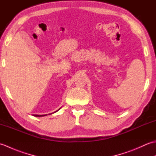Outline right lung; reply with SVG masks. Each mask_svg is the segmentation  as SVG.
I'll list each match as a JSON object with an SVG mask.
<instances>
[{
	"label": "right lung",
	"instance_id": "right-lung-1",
	"mask_svg": "<svg viewBox=\"0 0 156 156\" xmlns=\"http://www.w3.org/2000/svg\"><path fill=\"white\" fill-rule=\"evenodd\" d=\"M60 109V108H59ZM58 111H56L55 112H57ZM34 116H35V117H44V116H45V115H33Z\"/></svg>",
	"mask_w": 156,
	"mask_h": 156
}]
</instances>
